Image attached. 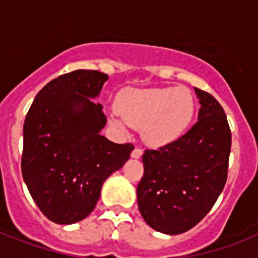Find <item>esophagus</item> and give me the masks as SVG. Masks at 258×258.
I'll return each mask as SVG.
<instances>
[{"label": "esophagus", "mask_w": 258, "mask_h": 258, "mask_svg": "<svg viewBox=\"0 0 258 258\" xmlns=\"http://www.w3.org/2000/svg\"><path fill=\"white\" fill-rule=\"evenodd\" d=\"M142 154H143V150L141 149V147H135V149L133 150V153H131V157L133 158H141Z\"/></svg>", "instance_id": "obj_1"}]
</instances>
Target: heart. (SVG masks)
I'll list each match as a JSON object with an SVG mask.
<instances>
[{
	"label": "heart",
	"mask_w": 258,
	"mask_h": 258,
	"mask_svg": "<svg viewBox=\"0 0 258 258\" xmlns=\"http://www.w3.org/2000/svg\"><path fill=\"white\" fill-rule=\"evenodd\" d=\"M116 111L125 124L142 130L150 146H163L184 133L194 115V99L184 87L127 89L116 101ZM123 128V123L113 119Z\"/></svg>",
	"instance_id": "1"
}]
</instances>
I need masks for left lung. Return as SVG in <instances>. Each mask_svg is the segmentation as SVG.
<instances>
[{
  "label": "left lung",
  "instance_id": "1",
  "mask_svg": "<svg viewBox=\"0 0 258 258\" xmlns=\"http://www.w3.org/2000/svg\"><path fill=\"white\" fill-rule=\"evenodd\" d=\"M194 89L201 104L196 124L176 141L143 154L139 212L151 228L166 234L196 226L228 178L232 133L225 111L213 95Z\"/></svg>",
  "mask_w": 258,
  "mask_h": 258
}]
</instances>
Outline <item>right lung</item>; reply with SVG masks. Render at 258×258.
Returning <instances> with one entry per match:
<instances>
[{"instance_id":"1","label":"right lung","mask_w":258,"mask_h":258,"mask_svg":"<svg viewBox=\"0 0 258 258\" xmlns=\"http://www.w3.org/2000/svg\"><path fill=\"white\" fill-rule=\"evenodd\" d=\"M108 76L78 70L49 82L36 95L24 123L22 178L48 218L60 225L84 220L101 186L128 161L133 143L100 135L107 117L96 97Z\"/></svg>"}]
</instances>
